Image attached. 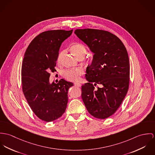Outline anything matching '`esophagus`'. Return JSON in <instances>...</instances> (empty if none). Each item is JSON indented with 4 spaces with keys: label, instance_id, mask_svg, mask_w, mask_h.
<instances>
[{
    "label": "esophagus",
    "instance_id": "obj_1",
    "mask_svg": "<svg viewBox=\"0 0 155 155\" xmlns=\"http://www.w3.org/2000/svg\"><path fill=\"white\" fill-rule=\"evenodd\" d=\"M74 85L75 86H77V87H81V84L79 83H74Z\"/></svg>",
    "mask_w": 155,
    "mask_h": 155
}]
</instances>
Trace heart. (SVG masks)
<instances>
[{
	"mask_svg": "<svg viewBox=\"0 0 155 155\" xmlns=\"http://www.w3.org/2000/svg\"><path fill=\"white\" fill-rule=\"evenodd\" d=\"M71 50L79 59L83 58L87 53L86 46L81 43H77L72 45L71 47ZM65 52V50H62L59 52L57 56V62L59 64L62 63ZM83 74L84 71L80 68L76 69H68L63 72L62 76L68 81H77L80 80V77Z\"/></svg>",
	"mask_w": 155,
	"mask_h": 155,
	"instance_id": "heart-1",
	"label": "heart"
}]
</instances>
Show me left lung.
<instances>
[{"label":"left lung","instance_id":"left-lung-1","mask_svg":"<svg viewBox=\"0 0 155 155\" xmlns=\"http://www.w3.org/2000/svg\"><path fill=\"white\" fill-rule=\"evenodd\" d=\"M74 33L94 53L81 86V97L88 112L106 119L117 110L129 88L130 63L127 49L115 35L97 29H77ZM97 84L101 86L95 88Z\"/></svg>","mask_w":155,"mask_h":155}]
</instances>
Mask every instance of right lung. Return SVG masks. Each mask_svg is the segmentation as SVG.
<instances>
[{"mask_svg":"<svg viewBox=\"0 0 155 155\" xmlns=\"http://www.w3.org/2000/svg\"><path fill=\"white\" fill-rule=\"evenodd\" d=\"M73 30H49L37 35L28 46L21 68L22 90L35 115L51 122L60 118L68 103V90L73 83L61 79L49 84L62 43Z\"/></svg>","mask_w":155,"mask_h":155,"instance_id":"obj_1","label":"right lung"}]
</instances>
